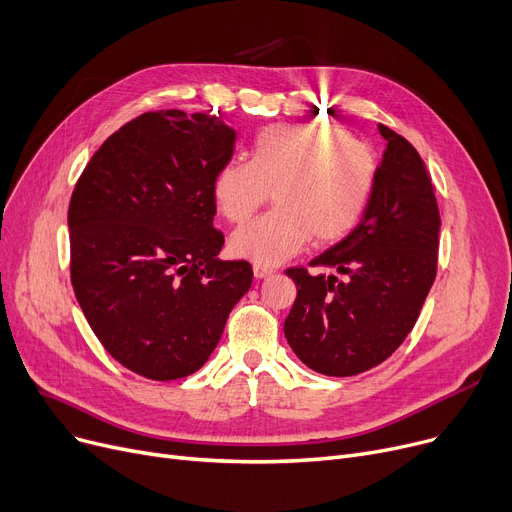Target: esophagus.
Masks as SVG:
<instances>
[{
    "instance_id": "34e87169",
    "label": "esophagus",
    "mask_w": 512,
    "mask_h": 512,
    "mask_svg": "<svg viewBox=\"0 0 512 512\" xmlns=\"http://www.w3.org/2000/svg\"><path fill=\"white\" fill-rule=\"evenodd\" d=\"M253 274H255V278L261 280V278H270L274 274V270L267 265H253Z\"/></svg>"
}]
</instances>
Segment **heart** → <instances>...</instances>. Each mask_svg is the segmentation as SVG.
Segmentation results:
<instances>
[{"mask_svg":"<svg viewBox=\"0 0 512 512\" xmlns=\"http://www.w3.org/2000/svg\"><path fill=\"white\" fill-rule=\"evenodd\" d=\"M378 157L367 143L334 126L272 124L251 143L249 159L215 170L211 197L228 222L240 224L270 199V213L238 228L230 251L257 265H278L313 236L330 245L351 232L371 201Z\"/></svg>","mask_w":512,"mask_h":512,"instance_id":"b5f03b06","label":"heart"}]
</instances>
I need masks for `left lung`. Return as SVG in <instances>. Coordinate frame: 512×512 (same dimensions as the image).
<instances>
[{
    "instance_id": "obj_1",
    "label": "left lung",
    "mask_w": 512,
    "mask_h": 512,
    "mask_svg": "<svg viewBox=\"0 0 512 512\" xmlns=\"http://www.w3.org/2000/svg\"><path fill=\"white\" fill-rule=\"evenodd\" d=\"M386 151L359 226L309 265L288 267L297 299L284 336L307 367L346 378L405 342L436 280L440 211L417 149L380 124Z\"/></svg>"
}]
</instances>
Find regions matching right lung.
Masks as SVG:
<instances>
[{"mask_svg": "<svg viewBox=\"0 0 512 512\" xmlns=\"http://www.w3.org/2000/svg\"><path fill=\"white\" fill-rule=\"evenodd\" d=\"M218 116L147 112L116 130L68 207L70 280L91 330L120 365L155 382L195 373L253 282L218 259L211 180L234 153Z\"/></svg>", "mask_w": 512, "mask_h": 512, "instance_id": "obj_1", "label": "right lung"}]
</instances>
